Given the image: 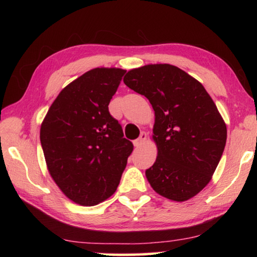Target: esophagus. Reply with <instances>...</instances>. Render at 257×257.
<instances>
[{"label":"esophagus","mask_w":257,"mask_h":257,"mask_svg":"<svg viewBox=\"0 0 257 257\" xmlns=\"http://www.w3.org/2000/svg\"><path fill=\"white\" fill-rule=\"evenodd\" d=\"M146 138H147V134L143 132V133L141 134V136H139L137 139H135V141H134V146H135V147L142 146L143 144H144V142L146 141Z\"/></svg>","instance_id":"esophagus-1"}]
</instances>
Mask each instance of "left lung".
Returning <instances> with one entry per match:
<instances>
[{"label":"left lung","instance_id":"left-lung-1","mask_svg":"<svg viewBox=\"0 0 257 257\" xmlns=\"http://www.w3.org/2000/svg\"><path fill=\"white\" fill-rule=\"evenodd\" d=\"M123 82L149 98L155 112V163L146 178L156 193L177 202L198 194L214 173L227 142V127L201 82L171 64L127 72Z\"/></svg>","mask_w":257,"mask_h":257}]
</instances>
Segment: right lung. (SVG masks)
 <instances>
[{"label":"right lung","instance_id":"right-lung-1","mask_svg":"<svg viewBox=\"0 0 257 257\" xmlns=\"http://www.w3.org/2000/svg\"><path fill=\"white\" fill-rule=\"evenodd\" d=\"M125 70L96 68L61 90L41 127L50 175L68 198L84 206L116 190L133 143L108 112Z\"/></svg>","mask_w":257,"mask_h":257}]
</instances>
